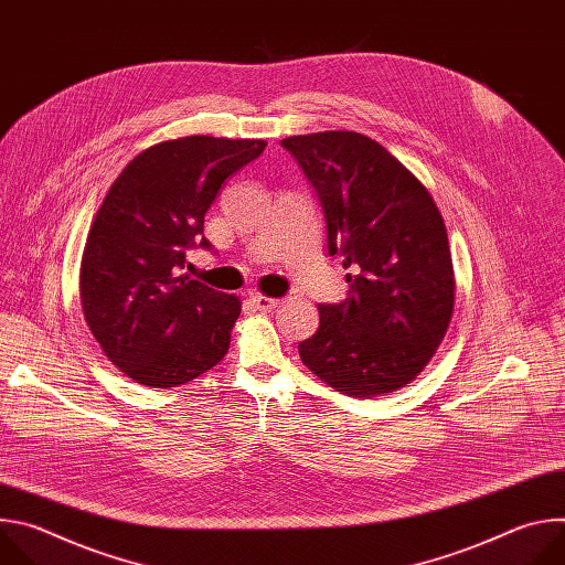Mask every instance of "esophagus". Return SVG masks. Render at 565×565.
Instances as JSON below:
<instances>
[{
    "label": "esophagus",
    "mask_w": 565,
    "mask_h": 565,
    "mask_svg": "<svg viewBox=\"0 0 565 565\" xmlns=\"http://www.w3.org/2000/svg\"><path fill=\"white\" fill-rule=\"evenodd\" d=\"M253 303L259 308V310H275L279 306V299L275 297H266V295H253Z\"/></svg>",
    "instance_id": "esophagus-1"
}]
</instances>
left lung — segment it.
Wrapping results in <instances>:
<instances>
[{"mask_svg": "<svg viewBox=\"0 0 565 565\" xmlns=\"http://www.w3.org/2000/svg\"><path fill=\"white\" fill-rule=\"evenodd\" d=\"M327 223V250L349 268V295L319 303L301 362L353 397L409 384L445 338L454 310L447 230L427 188L380 142L355 131L290 136Z\"/></svg>", "mask_w": 565, "mask_h": 565, "instance_id": "obj_1", "label": "left lung"}]
</instances>
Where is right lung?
I'll return each instance as SVG.
<instances>
[{"label":"right lung","instance_id":"1","mask_svg":"<svg viewBox=\"0 0 565 565\" xmlns=\"http://www.w3.org/2000/svg\"><path fill=\"white\" fill-rule=\"evenodd\" d=\"M264 147L214 136L160 142L107 192L87 236L79 299L105 355L131 380L179 386L225 358L241 301L192 279L185 255L212 248L207 207Z\"/></svg>","mask_w":565,"mask_h":565}]
</instances>
